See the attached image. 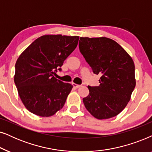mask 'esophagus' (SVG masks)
Wrapping results in <instances>:
<instances>
[{
  "mask_svg": "<svg viewBox=\"0 0 152 152\" xmlns=\"http://www.w3.org/2000/svg\"><path fill=\"white\" fill-rule=\"evenodd\" d=\"M72 86H73V87H74V88H80V85L76 84V83H73Z\"/></svg>",
  "mask_w": 152,
  "mask_h": 152,
  "instance_id": "esophagus-1",
  "label": "esophagus"
}]
</instances>
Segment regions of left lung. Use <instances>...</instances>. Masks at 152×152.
Returning <instances> with one entry per match:
<instances>
[{
	"mask_svg": "<svg viewBox=\"0 0 152 152\" xmlns=\"http://www.w3.org/2000/svg\"><path fill=\"white\" fill-rule=\"evenodd\" d=\"M79 49L94 74L101 75L99 86H88L83 99L87 110L99 120L116 116L131 99L135 86V65L128 53L105 37H80Z\"/></svg>",
	"mask_w": 152,
	"mask_h": 152,
	"instance_id": "left-lung-1",
	"label": "left lung"
}]
</instances>
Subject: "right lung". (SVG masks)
Masks as SVG:
<instances>
[{"instance_id":"1","label":"right lung","mask_w":152,"mask_h":152,"mask_svg":"<svg viewBox=\"0 0 152 152\" xmlns=\"http://www.w3.org/2000/svg\"><path fill=\"white\" fill-rule=\"evenodd\" d=\"M78 39V36L43 35L19 56L14 80L21 102L30 113L50 117L64 106L73 86L54 76Z\"/></svg>"}]
</instances>
